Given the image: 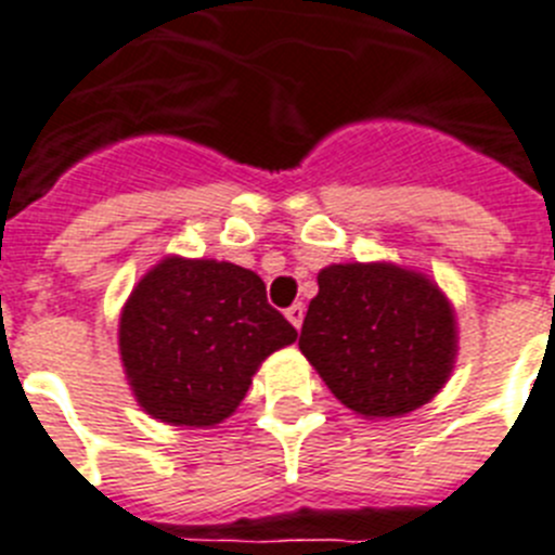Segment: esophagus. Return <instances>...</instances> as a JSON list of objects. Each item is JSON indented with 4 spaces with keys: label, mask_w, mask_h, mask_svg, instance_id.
Segmentation results:
<instances>
[{
    "label": "esophagus",
    "mask_w": 555,
    "mask_h": 555,
    "mask_svg": "<svg viewBox=\"0 0 555 555\" xmlns=\"http://www.w3.org/2000/svg\"><path fill=\"white\" fill-rule=\"evenodd\" d=\"M286 319L294 324V327H302V319H305V305L302 302H294L292 308H286Z\"/></svg>",
    "instance_id": "1"
}]
</instances>
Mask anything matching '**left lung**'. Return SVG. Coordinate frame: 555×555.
<instances>
[{"mask_svg": "<svg viewBox=\"0 0 555 555\" xmlns=\"http://www.w3.org/2000/svg\"><path fill=\"white\" fill-rule=\"evenodd\" d=\"M299 349L349 410L393 418L426 404L449 379L454 311L424 274L335 263L319 272Z\"/></svg>", "mask_w": 555, "mask_h": 555, "instance_id": "1", "label": "left lung"}]
</instances>
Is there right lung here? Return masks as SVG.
Instances as JSON below:
<instances>
[{
  "label": "right lung",
  "instance_id": "add662e5",
  "mask_svg": "<svg viewBox=\"0 0 555 555\" xmlns=\"http://www.w3.org/2000/svg\"><path fill=\"white\" fill-rule=\"evenodd\" d=\"M297 330L250 269L165 258L120 313V358L142 410L176 426H215L238 406L261 360Z\"/></svg>",
  "mask_w": 555,
  "mask_h": 555
}]
</instances>
